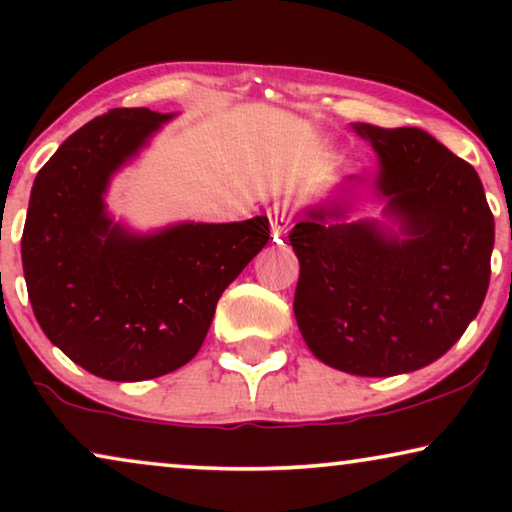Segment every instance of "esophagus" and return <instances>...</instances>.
Instances as JSON below:
<instances>
[{
  "mask_svg": "<svg viewBox=\"0 0 512 512\" xmlns=\"http://www.w3.org/2000/svg\"><path fill=\"white\" fill-rule=\"evenodd\" d=\"M268 219L272 226V235L275 237H284L293 228V223H296L293 207L286 205V202H275V205L268 209Z\"/></svg>",
  "mask_w": 512,
  "mask_h": 512,
  "instance_id": "esophagus-1",
  "label": "esophagus"
}]
</instances>
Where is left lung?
Here are the masks:
<instances>
[{"label": "left lung", "mask_w": 512, "mask_h": 512, "mask_svg": "<svg viewBox=\"0 0 512 512\" xmlns=\"http://www.w3.org/2000/svg\"><path fill=\"white\" fill-rule=\"evenodd\" d=\"M380 156L377 188L405 240L312 212L289 233L293 312L312 354L363 377L429 366L464 335L489 286L494 216L473 165L417 128L354 123Z\"/></svg>", "instance_id": "1"}]
</instances>
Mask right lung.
<instances>
[{"label":"right lung","instance_id":"obj_1","mask_svg":"<svg viewBox=\"0 0 512 512\" xmlns=\"http://www.w3.org/2000/svg\"><path fill=\"white\" fill-rule=\"evenodd\" d=\"M170 114L111 109L67 137L34 179L20 240L46 338L104 380L139 382L193 359L226 286L270 240L265 216L151 237L111 226L109 177Z\"/></svg>","mask_w":512,"mask_h":512}]
</instances>
